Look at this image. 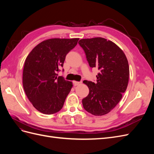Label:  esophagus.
<instances>
[{"mask_svg":"<svg viewBox=\"0 0 154 154\" xmlns=\"http://www.w3.org/2000/svg\"><path fill=\"white\" fill-rule=\"evenodd\" d=\"M73 83L74 86H77V85H80L82 83V82H73Z\"/></svg>","mask_w":154,"mask_h":154,"instance_id":"34e87169","label":"esophagus"}]
</instances>
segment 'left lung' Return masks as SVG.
Returning <instances> with one entry per match:
<instances>
[{"label":"left lung","instance_id":"8db88e82","mask_svg":"<svg viewBox=\"0 0 154 154\" xmlns=\"http://www.w3.org/2000/svg\"><path fill=\"white\" fill-rule=\"evenodd\" d=\"M78 44L85 51L89 66L99 70L95 83L83 81L89 88L88 96L82 100L83 108L94 116L108 114L118 105L127 88V58L117 45L101 37L82 39Z\"/></svg>","mask_w":154,"mask_h":154}]
</instances>
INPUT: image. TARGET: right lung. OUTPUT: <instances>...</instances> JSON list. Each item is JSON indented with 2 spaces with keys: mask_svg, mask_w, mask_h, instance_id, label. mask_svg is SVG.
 Returning a JSON list of instances; mask_svg holds the SVG:
<instances>
[{
  "mask_svg": "<svg viewBox=\"0 0 154 154\" xmlns=\"http://www.w3.org/2000/svg\"><path fill=\"white\" fill-rule=\"evenodd\" d=\"M78 40H46L32 49L27 57L23 70V87L27 98L40 112L53 114L62 109L72 84L62 76L58 77L57 72Z\"/></svg>",
  "mask_w": 154,
  "mask_h": 154,
  "instance_id": "1",
  "label": "right lung"
}]
</instances>
